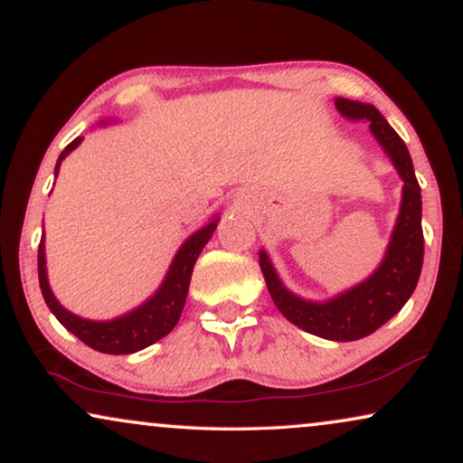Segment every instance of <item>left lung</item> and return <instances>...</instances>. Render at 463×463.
Segmentation results:
<instances>
[{
	"mask_svg": "<svg viewBox=\"0 0 463 463\" xmlns=\"http://www.w3.org/2000/svg\"><path fill=\"white\" fill-rule=\"evenodd\" d=\"M335 109L354 121H369L371 134L402 178L401 213L390 239L386 258L367 281L348 289L327 302H306L279 281L266 251H260V269L266 279L272 302L281 315L312 335L335 342H353L373 334L390 321L407 299L411 298L420 281L424 264V231H421V193L413 172L411 155L399 134L390 128L373 104L348 99H335Z\"/></svg>",
	"mask_w": 463,
	"mask_h": 463,
	"instance_id": "8db88e82",
	"label": "left lung"
}]
</instances>
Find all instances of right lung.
I'll return each instance as SVG.
<instances>
[{
	"mask_svg": "<svg viewBox=\"0 0 463 463\" xmlns=\"http://www.w3.org/2000/svg\"><path fill=\"white\" fill-rule=\"evenodd\" d=\"M81 140V136H77V138L64 148L61 157H58L54 174H58L61 161L67 157L73 148L80 146ZM216 224L218 218L213 220V222L205 224L203 229L191 234V237L182 243L172 266H169L164 283H161V288L157 289V294L148 298L146 302L138 306L136 310L128 312V315H123L119 318H113V321H88V318H81L73 315V312H69L67 308H62L48 285V275H45V251L42 239L37 251V272L39 288H42L45 304H48L52 315H54L71 334L80 337L83 344H88L90 348L99 350V353L104 354L138 353V350L159 342L161 337H165L169 331L175 327L186 302L193 266L197 262L201 250H203L213 231H216Z\"/></svg>",
	"mask_w": 463,
	"mask_h": 463,
	"instance_id": "right-lung-1",
	"label": "right lung"
}]
</instances>
